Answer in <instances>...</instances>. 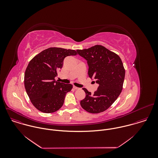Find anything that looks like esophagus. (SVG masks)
Listing matches in <instances>:
<instances>
[{"instance_id":"obj_1","label":"esophagus","mask_w":158,"mask_h":158,"mask_svg":"<svg viewBox=\"0 0 158 158\" xmlns=\"http://www.w3.org/2000/svg\"><path fill=\"white\" fill-rule=\"evenodd\" d=\"M73 88L75 89H79L78 88H77V87H76V86H73Z\"/></svg>"}]
</instances>
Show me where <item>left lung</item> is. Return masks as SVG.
Listing matches in <instances>:
<instances>
[{"mask_svg":"<svg viewBox=\"0 0 158 158\" xmlns=\"http://www.w3.org/2000/svg\"><path fill=\"white\" fill-rule=\"evenodd\" d=\"M77 51L87 60L89 77L99 85L94 94L83 89L86 97L80 105L88 113L103 112L113 105L122 90L125 75L122 61L118 55L101 45Z\"/></svg>","mask_w":158,"mask_h":158,"instance_id":"1","label":"left lung"}]
</instances>
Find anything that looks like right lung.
Returning <instances> with one entry per match:
<instances>
[{"label": "right lung", "instance_id": "obj_1", "mask_svg": "<svg viewBox=\"0 0 158 158\" xmlns=\"http://www.w3.org/2000/svg\"><path fill=\"white\" fill-rule=\"evenodd\" d=\"M74 50L50 47L36 55L29 62L24 75V86L33 106L45 113L60 110L66 94L72 89L71 84L55 81L57 71L61 69L64 59L76 55Z\"/></svg>", "mask_w": 158, "mask_h": 158}]
</instances>
